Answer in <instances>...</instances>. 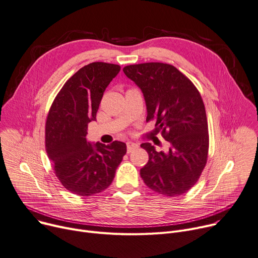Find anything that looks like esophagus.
<instances>
[{
    "label": "esophagus",
    "mask_w": 258,
    "mask_h": 258,
    "mask_svg": "<svg viewBox=\"0 0 258 258\" xmlns=\"http://www.w3.org/2000/svg\"><path fill=\"white\" fill-rule=\"evenodd\" d=\"M137 147H138V144H136V143L131 142V141L126 142V148H127V152H128V153L132 152V151H133L134 149H136Z\"/></svg>",
    "instance_id": "obj_1"
}]
</instances>
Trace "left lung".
Here are the masks:
<instances>
[{
    "instance_id": "left-lung-1",
    "label": "left lung",
    "mask_w": 258,
    "mask_h": 258,
    "mask_svg": "<svg viewBox=\"0 0 258 258\" xmlns=\"http://www.w3.org/2000/svg\"><path fill=\"white\" fill-rule=\"evenodd\" d=\"M123 73L143 92L146 121L156 120L158 132L170 143L168 152H158L148 142L141 144L149 160L140 175L152 191L170 197L182 195L198 181L208 162L209 125L202 97L173 65L134 64L125 66Z\"/></svg>"
}]
</instances>
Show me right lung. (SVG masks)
<instances>
[{"label": "right lung", "instance_id": "add662e5", "mask_svg": "<svg viewBox=\"0 0 258 258\" xmlns=\"http://www.w3.org/2000/svg\"><path fill=\"white\" fill-rule=\"evenodd\" d=\"M119 72V65L105 62L82 67L63 85L48 111L47 157L62 185L78 196L107 188L126 153L123 142L92 145L86 139L88 123L96 119L102 95Z\"/></svg>", "mask_w": 258, "mask_h": 258}]
</instances>
